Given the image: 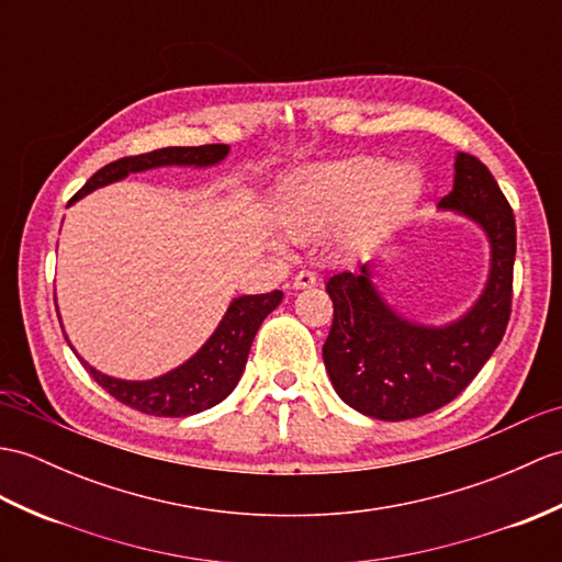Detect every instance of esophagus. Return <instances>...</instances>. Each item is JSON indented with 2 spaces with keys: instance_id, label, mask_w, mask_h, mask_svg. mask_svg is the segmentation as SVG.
<instances>
[{
  "instance_id": "1",
  "label": "esophagus",
  "mask_w": 562,
  "mask_h": 562,
  "mask_svg": "<svg viewBox=\"0 0 562 562\" xmlns=\"http://www.w3.org/2000/svg\"><path fill=\"white\" fill-rule=\"evenodd\" d=\"M316 284H318V278L313 276V272H308V270L296 272L294 280H292L294 290H311V286H316Z\"/></svg>"
}]
</instances>
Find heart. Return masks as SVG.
<instances>
[{"label":"heart","instance_id":"1","mask_svg":"<svg viewBox=\"0 0 562 562\" xmlns=\"http://www.w3.org/2000/svg\"><path fill=\"white\" fill-rule=\"evenodd\" d=\"M424 184L419 165H387L375 155L313 165L286 179L278 220L292 239L316 237L337 227L342 249H361L383 237L419 201Z\"/></svg>","mask_w":562,"mask_h":562}]
</instances>
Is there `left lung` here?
Instances as JSON below:
<instances>
[{"mask_svg":"<svg viewBox=\"0 0 562 562\" xmlns=\"http://www.w3.org/2000/svg\"><path fill=\"white\" fill-rule=\"evenodd\" d=\"M438 211L474 222L488 241L484 290L462 316L442 325L407 318L378 290L369 263L325 284L335 306L325 371L335 393L363 416L404 422L452 402L491 359L510 321L515 215L488 167L474 155H454L452 191Z\"/></svg>","mask_w":562,"mask_h":562,"instance_id":"left-lung-1","label":"left lung"}]
</instances>
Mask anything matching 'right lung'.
I'll list each match as a JSON object with an SVG mask.
<instances>
[{
  "label": "right lung",
  "instance_id": "1",
  "mask_svg": "<svg viewBox=\"0 0 562 562\" xmlns=\"http://www.w3.org/2000/svg\"><path fill=\"white\" fill-rule=\"evenodd\" d=\"M229 155V146H199V148H160L153 153L136 155V158H122L116 162L104 165L100 172H95L86 181V187L78 191L69 201L76 203L83 195L93 193L95 189L110 187L114 181H122L128 175L148 172V169L158 167H193L205 169L215 167ZM282 302V292H268V294H244L232 299L225 316L217 323L213 335L201 345V349L191 355L184 363H179L172 371L162 375L148 378V381H126V378H114L98 371L95 367L78 355L74 345V355L81 359L86 371L95 378L100 387L120 400L128 407H134L143 414L153 416H191L215 407L225 400L234 387H237L239 378L244 373L246 359H249V349L254 337L266 321L270 311H276ZM59 313V311H57ZM64 330V325H61Z\"/></svg>",
  "mask_w": 562,
  "mask_h": 562
}]
</instances>
